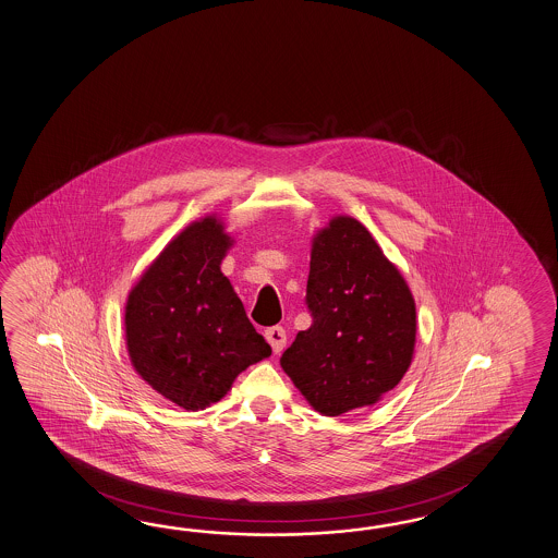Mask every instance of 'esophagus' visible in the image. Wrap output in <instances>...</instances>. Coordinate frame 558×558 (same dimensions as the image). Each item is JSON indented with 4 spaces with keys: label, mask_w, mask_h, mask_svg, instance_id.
<instances>
[{
    "label": "esophagus",
    "mask_w": 558,
    "mask_h": 558,
    "mask_svg": "<svg viewBox=\"0 0 558 558\" xmlns=\"http://www.w3.org/2000/svg\"><path fill=\"white\" fill-rule=\"evenodd\" d=\"M266 339L274 349V353H280L287 345V331L282 327H270V329H266Z\"/></svg>",
    "instance_id": "esophagus-1"
}]
</instances>
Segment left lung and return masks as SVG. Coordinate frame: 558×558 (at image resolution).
<instances>
[{
	"mask_svg": "<svg viewBox=\"0 0 558 558\" xmlns=\"http://www.w3.org/2000/svg\"><path fill=\"white\" fill-rule=\"evenodd\" d=\"M306 304L313 325L280 365L325 416L374 407L412 363L416 304L400 270L365 227L335 215L311 247Z\"/></svg>",
	"mask_w": 558,
	"mask_h": 558,
	"instance_id": "1",
	"label": "left lung"
}]
</instances>
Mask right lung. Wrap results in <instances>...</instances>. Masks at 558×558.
<instances>
[{
  "label": "right lung",
  "instance_id": "1",
  "mask_svg": "<svg viewBox=\"0 0 558 558\" xmlns=\"http://www.w3.org/2000/svg\"><path fill=\"white\" fill-rule=\"evenodd\" d=\"M231 245L217 215L196 219L168 241L125 301L132 367L184 410L219 402L243 369L271 355L221 271Z\"/></svg>",
  "mask_w": 558,
  "mask_h": 558
}]
</instances>
